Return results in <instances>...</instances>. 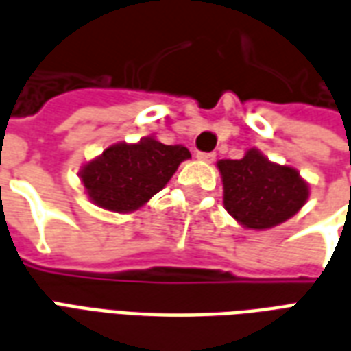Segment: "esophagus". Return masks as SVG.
Listing matches in <instances>:
<instances>
[{
    "mask_svg": "<svg viewBox=\"0 0 351 351\" xmlns=\"http://www.w3.org/2000/svg\"><path fill=\"white\" fill-rule=\"evenodd\" d=\"M195 158H197L199 161H205V163H213V161L216 160V154H213V152H197V154H195Z\"/></svg>",
    "mask_w": 351,
    "mask_h": 351,
    "instance_id": "34e87169",
    "label": "esophagus"
}]
</instances>
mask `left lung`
Masks as SVG:
<instances>
[{
    "label": "left lung",
    "instance_id": "left-lung-1",
    "mask_svg": "<svg viewBox=\"0 0 351 351\" xmlns=\"http://www.w3.org/2000/svg\"><path fill=\"white\" fill-rule=\"evenodd\" d=\"M223 184V206L244 229L276 228L308 201L310 184L291 165L271 161L259 148H248L241 160L216 163Z\"/></svg>",
    "mask_w": 351,
    "mask_h": 351
}]
</instances>
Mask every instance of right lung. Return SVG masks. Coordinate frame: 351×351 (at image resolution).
<instances>
[{
	"label": "right lung",
	"instance_id": "right-lung-1",
	"mask_svg": "<svg viewBox=\"0 0 351 351\" xmlns=\"http://www.w3.org/2000/svg\"><path fill=\"white\" fill-rule=\"evenodd\" d=\"M190 158L184 145H163L148 135L137 143L107 146L80 167L79 178L93 205L108 213H133L163 190Z\"/></svg>",
	"mask_w": 351,
	"mask_h": 351
}]
</instances>
